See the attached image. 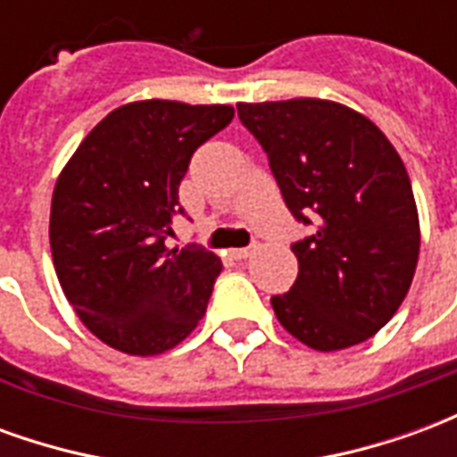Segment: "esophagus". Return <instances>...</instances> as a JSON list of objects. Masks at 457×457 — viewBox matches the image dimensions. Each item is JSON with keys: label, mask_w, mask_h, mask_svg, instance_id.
I'll use <instances>...</instances> for the list:
<instances>
[{"label": "esophagus", "mask_w": 457, "mask_h": 457, "mask_svg": "<svg viewBox=\"0 0 457 457\" xmlns=\"http://www.w3.org/2000/svg\"><path fill=\"white\" fill-rule=\"evenodd\" d=\"M254 249L257 247H242V249H232V257L235 259H247L254 254Z\"/></svg>", "instance_id": "34e87169"}]
</instances>
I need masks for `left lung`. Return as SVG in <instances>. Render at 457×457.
<instances>
[{
	"instance_id": "8db88e82",
	"label": "left lung",
	"mask_w": 457,
	"mask_h": 457,
	"mask_svg": "<svg viewBox=\"0 0 457 457\" xmlns=\"http://www.w3.org/2000/svg\"><path fill=\"white\" fill-rule=\"evenodd\" d=\"M288 210L311 237L291 245L298 277L271 296L278 323L318 353L370 340L413 281L421 228L411 180L384 131L320 97L239 103Z\"/></svg>"
}]
</instances>
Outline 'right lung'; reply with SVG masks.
<instances>
[{
    "label": "right lung",
    "instance_id": "add662e5",
    "mask_svg": "<svg viewBox=\"0 0 457 457\" xmlns=\"http://www.w3.org/2000/svg\"><path fill=\"white\" fill-rule=\"evenodd\" d=\"M232 117L229 104H121L55 180L48 225L55 274L83 326L120 353H166L205 316L220 257L169 249L166 237L193 151Z\"/></svg>",
    "mask_w": 457,
    "mask_h": 457
}]
</instances>
